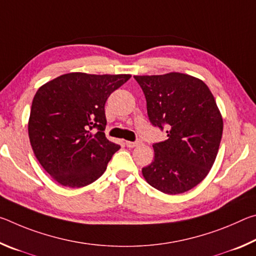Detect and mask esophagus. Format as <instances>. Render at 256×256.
<instances>
[{
  "mask_svg": "<svg viewBox=\"0 0 256 256\" xmlns=\"http://www.w3.org/2000/svg\"><path fill=\"white\" fill-rule=\"evenodd\" d=\"M125 144H126L128 148H134V146H138L141 144L140 141H136V142H132V141H126L125 142Z\"/></svg>",
  "mask_w": 256,
  "mask_h": 256,
  "instance_id": "obj_1",
  "label": "esophagus"
}]
</instances>
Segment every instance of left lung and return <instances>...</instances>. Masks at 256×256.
<instances>
[{
	"label": "left lung",
	"instance_id": "obj_1",
	"mask_svg": "<svg viewBox=\"0 0 256 256\" xmlns=\"http://www.w3.org/2000/svg\"><path fill=\"white\" fill-rule=\"evenodd\" d=\"M144 90L150 122L166 125L167 140L154 144V158L142 168L152 188L170 196L196 188L214 166L224 120L202 80L180 72L136 76Z\"/></svg>",
	"mask_w": 256,
	"mask_h": 256
}]
</instances>
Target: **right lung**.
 Masks as SVG:
<instances>
[{
    "instance_id": "right-lung-1",
    "label": "right lung",
    "mask_w": 256,
    "mask_h": 256,
    "mask_svg": "<svg viewBox=\"0 0 256 256\" xmlns=\"http://www.w3.org/2000/svg\"><path fill=\"white\" fill-rule=\"evenodd\" d=\"M131 74L71 72L46 82L34 94L28 120L30 144L52 178L84 188L106 170L120 146L105 136V104Z\"/></svg>"
}]
</instances>
